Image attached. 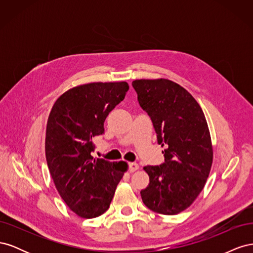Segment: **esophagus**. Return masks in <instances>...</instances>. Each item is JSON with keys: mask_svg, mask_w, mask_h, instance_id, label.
I'll return each instance as SVG.
<instances>
[{"mask_svg": "<svg viewBox=\"0 0 253 253\" xmlns=\"http://www.w3.org/2000/svg\"><path fill=\"white\" fill-rule=\"evenodd\" d=\"M138 169H139L138 164H136V163H129L128 164V171L129 172H135Z\"/></svg>", "mask_w": 253, "mask_h": 253, "instance_id": "34e87169", "label": "esophagus"}]
</instances>
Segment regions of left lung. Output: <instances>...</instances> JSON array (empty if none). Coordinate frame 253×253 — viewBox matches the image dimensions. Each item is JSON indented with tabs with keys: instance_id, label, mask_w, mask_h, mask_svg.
<instances>
[{
	"instance_id": "8db88e82",
	"label": "left lung",
	"mask_w": 253,
	"mask_h": 253,
	"mask_svg": "<svg viewBox=\"0 0 253 253\" xmlns=\"http://www.w3.org/2000/svg\"><path fill=\"white\" fill-rule=\"evenodd\" d=\"M132 85L158 143L167 147L164 164L143 168L150 183L141 190L142 202L156 213L177 214L202 192L211 170L213 150L206 117L192 95L173 81L140 79Z\"/></svg>"
}]
</instances>
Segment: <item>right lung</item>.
Here are the masks:
<instances>
[{
  "label": "right lung",
  "instance_id": "add662e5",
  "mask_svg": "<svg viewBox=\"0 0 253 253\" xmlns=\"http://www.w3.org/2000/svg\"><path fill=\"white\" fill-rule=\"evenodd\" d=\"M126 82H94L68 89L53 104L47 120L45 155L60 196L73 212L94 218L109 209L127 169L125 162L94 159L93 138L124 100Z\"/></svg>",
  "mask_w": 253,
  "mask_h": 253
}]
</instances>
